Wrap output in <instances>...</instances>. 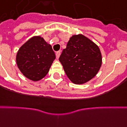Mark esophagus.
Returning <instances> with one entry per match:
<instances>
[{"label":"esophagus","mask_w":127,"mask_h":127,"mask_svg":"<svg viewBox=\"0 0 127 127\" xmlns=\"http://www.w3.org/2000/svg\"><path fill=\"white\" fill-rule=\"evenodd\" d=\"M60 55H61V51H59L57 52L56 53V59H59V56H60Z\"/></svg>","instance_id":"34e87169"}]
</instances>
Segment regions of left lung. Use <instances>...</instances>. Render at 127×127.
<instances>
[{"instance_id":"8db88e82","label":"left lung","mask_w":127,"mask_h":127,"mask_svg":"<svg viewBox=\"0 0 127 127\" xmlns=\"http://www.w3.org/2000/svg\"><path fill=\"white\" fill-rule=\"evenodd\" d=\"M59 61L68 79L75 84L91 80L102 65V54L92 41L81 34L73 35Z\"/></svg>"}]
</instances>
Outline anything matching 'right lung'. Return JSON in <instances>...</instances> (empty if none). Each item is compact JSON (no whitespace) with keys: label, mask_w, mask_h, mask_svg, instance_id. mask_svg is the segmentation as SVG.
<instances>
[{"label":"right lung","mask_w":127,"mask_h":127,"mask_svg":"<svg viewBox=\"0 0 127 127\" xmlns=\"http://www.w3.org/2000/svg\"><path fill=\"white\" fill-rule=\"evenodd\" d=\"M55 59L51 45L40 36H35L19 48L16 61L21 72L27 78L36 81L46 75Z\"/></svg>","instance_id":"obj_1"}]
</instances>
